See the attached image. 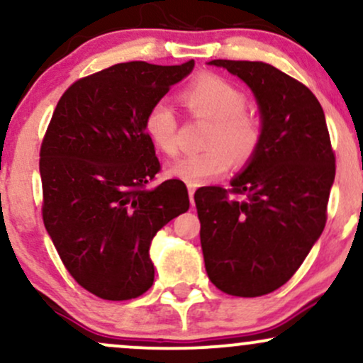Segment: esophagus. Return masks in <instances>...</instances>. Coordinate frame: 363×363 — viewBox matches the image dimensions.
<instances>
[{
    "label": "esophagus",
    "instance_id": "1",
    "mask_svg": "<svg viewBox=\"0 0 363 363\" xmlns=\"http://www.w3.org/2000/svg\"><path fill=\"white\" fill-rule=\"evenodd\" d=\"M194 193H196V187L189 186V201L193 206H194Z\"/></svg>",
    "mask_w": 363,
    "mask_h": 363
}]
</instances>
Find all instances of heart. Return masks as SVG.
Instances as JSON below:
<instances>
[{"label": "heart", "instance_id": "heart-1", "mask_svg": "<svg viewBox=\"0 0 363 363\" xmlns=\"http://www.w3.org/2000/svg\"><path fill=\"white\" fill-rule=\"evenodd\" d=\"M181 101L191 116L210 121L205 135L206 150L179 158L169 167L170 176L198 186L223 176L235 165H245L259 150L262 123L245 107L244 91L216 74H199L181 90ZM148 140L165 155H176L177 118L172 107L157 102L145 116Z\"/></svg>", "mask_w": 363, "mask_h": 363}]
</instances>
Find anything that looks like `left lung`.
I'll return each mask as SVG.
<instances>
[{"mask_svg": "<svg viewBox=\"0 0 363 363\" xmlns=\"http://www.w3.org/2000/svg\"><path fill=\"white\" fill-rule=\"evenodd\" d=\"M208 65L247 83L259 106L262 140L230 189L196 191L205 268L225 294L261 297L294 277L323 234L335 152L323 107L303 83L261 61Z\"/></svg>", "mask_w": 363, "mask_h": 363, "instance_id": "1", "label": "left lung"}]
</instances>
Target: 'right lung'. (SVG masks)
I'll return each mask as SVG.
<instances>
[{
	"label": "right lung",
	"mask_w": 363,
	"mask_h": 363,
	"mask_svg": "<svg viewBox=\"0 0 363 363\" xmlns=\"http://www.w3.org/2000/svg\"><path fill=\"white\" fill-rule=\"evenodd\" d=\"M194 68L119 62L62 94L40 145L43 220L62 264L104 301L153 285L150 244L189 210L184 182L147 184L160 172L145 116Z\"/></svg>",
	"instance_id": "right-lung-1"
}]
</instances>
